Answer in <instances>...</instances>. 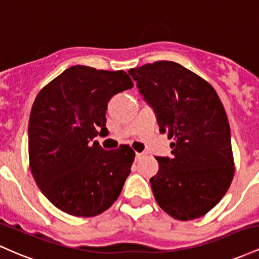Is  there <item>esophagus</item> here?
<instances>
[{"label": "esophagus", "instance_id": "esophagus-1", "mask_svg": "<svg viewBox=\"0 0 259 259\" xmlns=\"http://www.w3.org/2000/svg\"><path fill=\"white\" fill-rule=\"evenodd\" d=\"M144 155H145L144 153H136V160H139V159L143 158Z\"/></svg>", "mask_w": 259, "mask_h": 259}]
</instances>
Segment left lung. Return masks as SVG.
Wrapping results in <instances>:
<instances>
[{"instance_id":"8db88e82","label":"left lung","mask_w":259,"mask_h":259,"mask_svg":"<svg viewBox=\"0 0 259 259\" xmlns=\"http://www.w3.org/2000/svg\"><path fill=\"white\" fill-rule=\"evenodd\" d=\"M128 73L155 111L160 132L172 139V156H156L159 171L150 179L155 200L177 220L203 217L225 196L235 172L230 126L215 89L172 61Z\"/></svg>"}]
</instances>
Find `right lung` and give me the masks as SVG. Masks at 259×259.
Wrapping results in <instances>:
<instances>
[{
	"mask_svg": "<svg viewBox=\"0 0 259 259\" xmlns=\"http://www.w3.org/2000/svg\"><path fill=\"white\" fill-rule=\"evenodd\" d=\"M133 87L123 71L73 66L39 92L28 128L29 166L37 187L60 210L95 217L114 204L131 172L128 145L104 150L93 138L107 131V103Z\"/></svg>",
	"mask_w": 259,
	"mask_h": 259,
	"instance_id": "right-lung-1",
	"label": "right lung"
}]
</instances>
